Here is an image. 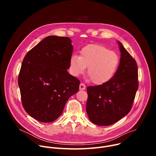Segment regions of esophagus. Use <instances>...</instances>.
I'll return each instance as SVG.
<instances>
[{
    "mask_svg": "<svg viewBox=\"0 0 156 156\" xmlns=\"http://www.w3.org/2000/svg\"><path fill=\"white\" fill-rule=\"evenodd\" d=\"M86 89V86L84 83H81L80 84V90H84Z\"/></svg>",
    "mask_w": 156,
    "mask_h": 156,
    "instance_id": "1",
    "label": "esophagus"
}]
</instances>
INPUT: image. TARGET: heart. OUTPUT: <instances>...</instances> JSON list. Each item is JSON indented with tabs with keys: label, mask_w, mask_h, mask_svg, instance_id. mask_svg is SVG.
I'll return each instance as SVG.
<instances>
[{
	"label": "heart",
	"mask_w": 156,
	"mask_h": 156,
	"mask_svg": "<svg viewBox=\"0 0 156 156\" xmlns=\"http://www.w3.org/2000/svg\"><path fill=\"white\" fill-rule=\"evenodd\" d=\"M80 54V57L74 54L70 59V69L73 76L84 73L87 67V75L93 83L102 85L115 75L120 63L115 52L99 44H90L83 48Z\"/></svg>",
	"instance_id": "1"
}]
</instances>
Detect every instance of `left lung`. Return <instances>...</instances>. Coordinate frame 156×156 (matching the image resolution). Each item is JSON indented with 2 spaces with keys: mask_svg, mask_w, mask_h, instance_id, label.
<instances>
[{
  "mask_svg": "<svg viewBox=\"0 0 156 156\" xmlns=\"http://www.w3.org/2000/svg\"><path fill=\"white\" fill-rule=\"evenodd\" d=\"M118 43L121 57L113 78L87 87L86 112L90 121L99 126L112 125L127 115L138 89L137 63L122 44Z\"/></svg>",
  "mask_w": 156,
  "mask_h": 156,
  "instance_id": "left-lung-1",
  "label": "left lung"
}]
</instances>
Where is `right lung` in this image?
I'll use <instances>...</instances> for the list:
<instances>
[{"label": "right lung", "mask_w": 156, "mask_h": 156, "mask_svg": "<svg viewBox=\"0 0 156 156\" xmlns=\"http://www.w3.org/2000/svg\"><path fill=\"white\" fill-rule=\"evenodd\" d=\"M73 50L69 37L49 36L24 57L18 83L22 104L36 120L54 122L69 98L78 91L79 80L67 72Z\"/></svg>", "instance_id": "obj_1"}]
</instances>
